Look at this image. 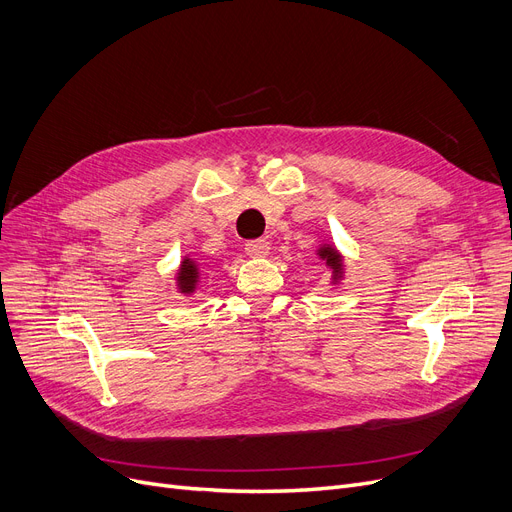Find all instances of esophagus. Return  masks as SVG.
Instances as JSON below:
<instances>
[{
    "mask_svg": "<svg viewBox=\"0 0 512 512\" xmlns=\"http://www.w3.org/2000/svg\"><path fill=\"white\" fill-rule=\"evenodd\" d=\"M270 240H265V238H257V240H249L247 245H245V251H247V255H251V257H265V255H270Z\"/></svg>",
    "mask_w": 512,
    "mask_h": 512,
    "instance_id": "34e87169",
    "label": "esophagus"
}]
</instances>
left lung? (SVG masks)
Wrapping results in <instances>:
<instances>
[{
    "instance_id": "obj_1",
    "label": "left lung",
    "mask_w": 512,
    "mask_h": 512,
    "mask_svg": "<svg viewBox=\"0 0 512 512\" xmlns=\"http://www.w3.org/2000/svg\"><path fill=\"white\" fill-rule=\"evenodd\" d=\"M317 255H319V259L326 261V265L332 267V282L336 284L342 278V257H340V253L332 245H321L317 249Z\"/></svg>"
}]
</instances>
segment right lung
Masks as SVG:
<instances>
[{"mask_svg": "<svg viewBox=\"0 0 512 512\" xmlns=\"http://www.w3.org/2000/svg\"><path fill=\"white\" fill-rule=\"evenodd\" d=\"M197 282H199V265L195 259L184 257L180 263V270L176 276V286L182 294H193L197 290Z\"/></svg>", "mask_w": 512, "mask_h": 512, "instance_id": "right-lung-1", "label": "right lung"}]
</instances>
